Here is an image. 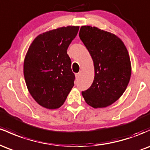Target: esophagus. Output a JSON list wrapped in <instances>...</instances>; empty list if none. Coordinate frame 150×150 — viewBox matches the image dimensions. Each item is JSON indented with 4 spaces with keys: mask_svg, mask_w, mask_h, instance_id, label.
<instances>
[{
    "mask_svg": "<svg viewBox=\"0 0 150 150\" xmlns=\"http://www.w3.org/2000/svg\"><path fill=\"white\" fill-rule=\"evenodd\" d=\"M80 77V73H76L75 74V77H76V79H79V77Z\"/></svg>",
    "mask_w": 150,
    "mask_h": 150,
    "instance_id": "1",
    "label": "esophagus"
}]
</instances>
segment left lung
I'll use <instances>...</instances> for the list:
<instances>
[{
	"mask_svg": "<svg viewBox=\"0 0 150 150\" xmlns=\"http://www.w3.org/2000/svg\"><path fill=\"white\" fill-rule=\"evenodd\" d=\"M79 37L90 53L94 79L82 92L87 104L94 108L110 106L121 97L131 75L128 51L119 37L96 27L82 26Z\"/></svg>",
	"mask_w": 150,
	"mask_h": 150,
	"instance_id": "left-lung-1",
	"label": "left lung"
}]
</instances>
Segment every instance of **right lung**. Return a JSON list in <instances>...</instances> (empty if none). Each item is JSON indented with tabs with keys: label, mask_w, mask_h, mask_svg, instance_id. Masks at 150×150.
Here are the masks:
<instances>
[{
	"label": "right lung",
	"mask_w": 150,
	"mask_h": 150,
	"mask_svg": "<svg viewBox=\"0 0 150 150\" xmlns=\"http://www.w3.org/2000/svg\"><path fill=\"white\" fill-rule=\"evenodd\" d=\"M78 30L79 26H68L44 32L34 39L26 53V85L43 107H61L74 86L75 77L67 49Z\"/></svg>",
	"instance_id": "obj_1"
}]
</instances>
